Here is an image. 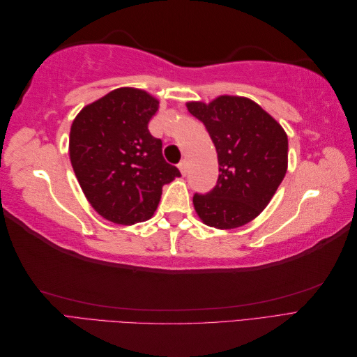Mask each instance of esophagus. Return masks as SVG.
I'll return each mask as SVG.
<instances>
[{
  "mask_svg": "<svg viewBox=\"0 0 357 357\" xmlns=\"http://www.w3.org/2000/svg\"><path fill=\"white\" fill-rule=\"evenodd\" d=\"M188 168H189V165H188V160H181L180 164H178V169L181 171V174H183V176H186Z\"/></svg>",
  "mask_w": 357,
  "mask_h": 357,
  "instance_id": "esophagus-1",
  "label": "esophagus"
}]
</instances>
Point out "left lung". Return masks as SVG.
<instances>
[{
    "label": "left lung",
    "instance_id": "8db88e82",
    "mask_svg": "<svg viewBox=\"0 0 357 357\" xmlns=\"http://www.w3.org/2000/svg\"><path fill=\"white\" fill-rule=\"evenodd\" d=\"M190 114L205 125L215 146L219 178L205 195H193L199 219L215 229L252 222L273 199L287 171V134L261 105L245 96L220 95L190 101Z\"/></svg>",
    "mask_w": 357,
    "mask_h": 357
}]
</instances>
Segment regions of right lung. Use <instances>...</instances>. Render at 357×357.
<instances>
[{"label": "right lung", "mask_w": 357, "mask_h": 357, "mask_svg": "<svg viewBox=\"0 0 357 357\" xmlns=\"http://www.w3.org/2000/svg\"><path fill=\"white\" fill-rule=\"evenodd\" d=\"M159 101L146 91L119 88L75 116L70 160L86 199L117 225L149 220L162 186L180 171L162 156V142L149 132Z\"/></svg>", "instance_id": "obj_1"}]
</instances>
